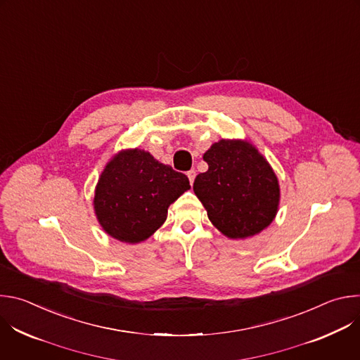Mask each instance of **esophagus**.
Here are the masks:
<instances>
[{"instance_id":"obj_1","label":"esophagus","mask_w":360,"mask_h":360,"mask_svg":"<svg viewBox=\"0 0 360 360\" xmlns=\"http://www.w3.org/2000/svg\"><path fill=\"white\" fill-rule=\"evenodd\" d=\"M186 175H188V178H189V182H191V185H192V184H193V181H195L196 172H195L193 169H191V171H188V172H186Z\"/></svg>"}]
</instances>
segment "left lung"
Instances as JSON below:
<instances>
[{
  "instance_id": "1",
  "label": "left lung",
  "mask_w": 360,
  "mask_h": 360,
  "mask_svg": "<svg viewBox=\"0 0 360 360\" xmlns=\"http://www.w3.org/2000/svg\"><path fill=\"white\" fill-rule=\"evenodd\" d=\"M208 171L195 178L193 192L212 225L231 239L262 232L276 217L279 182L249 141L221 139L203 153Z\"/></svg>"
}]
</instances>
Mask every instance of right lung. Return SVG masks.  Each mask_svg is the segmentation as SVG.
I'll return each instance as SVG.
<instances>
[{"mask_svg":"<svg viewBox=\"0 0 360 360\" xmlns=\"http://www.w3.org/2000/svg\"><path fill=\"white\" fill-rule=\"evenodd\" d=\"M191 188L186 175L143 149H124L102 171L94 196L99 225L110 236L138 243L165 222L168 208Z\"/></svg>","mask_w":360,"mask_h":360,"instance_id":"add662e5","label":"right lung"}]
</instances>
